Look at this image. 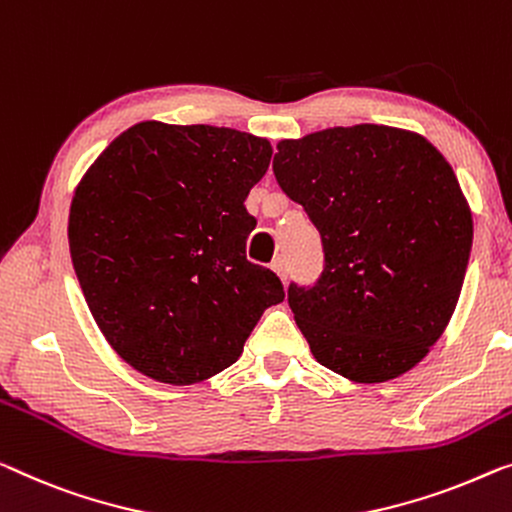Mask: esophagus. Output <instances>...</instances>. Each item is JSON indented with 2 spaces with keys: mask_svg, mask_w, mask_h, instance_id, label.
<instances>
[{
  "mask_svg": "<svg viewBox=\"0 0 512 512\" xmlns=\"http://www.w3.org/2000/svg\"><path fill=\"white\" fill-rule=\"evenodd\" d=\"M271 269L278 273V278H280L282 282H287V273H289V269H287V259H285V257H278V259H273Z\"/></svg>",
  "mask_w": 512,
  "mask_h": 512,
  "instance_id": "34e87169",
  "label": "esophagus"
}]
</instances>
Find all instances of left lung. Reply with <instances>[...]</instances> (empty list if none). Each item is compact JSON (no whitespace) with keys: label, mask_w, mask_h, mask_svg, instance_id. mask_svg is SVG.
<instances>
[{"label":"left lung","mask_w":512,"mask_h":512,"mask_svg":"<svg viewBox=\"0 0 512 512\" xmlns=\"http://www.w3.org/2000/svg\"><path fill=\"white\" fill-rule=\"evenodd\" d=\"M273 174L322 236L319 278L287 289L310 352L361 384L404 375L467 273L474 220L453 167L421 135L361 124L282 140Z\"/></svg>","instance_id":"8db88e82"}]
</instances>
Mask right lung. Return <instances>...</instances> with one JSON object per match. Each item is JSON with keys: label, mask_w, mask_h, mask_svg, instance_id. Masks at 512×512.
Returning a JSON list of instances; mask_svg holds the SVG:
<instances>
[{"label": "right lung", "mask_w": 512, "mask_h": 512, "mask_svg": "<svg viewBox=\"0 0 512 512\" xmlns=\"http://www.w3.org/2000/svg\"><path fill=\"white\" fill-rule=\"evenodd\" d=\"M269 140L207 124L142 121L80 181L68 218L75 276L98 329L163 384L209 379L241 356L280 278L246 259L250 188Z\"/></svg>", "instance_id": "obj_1"}]
</instances>
